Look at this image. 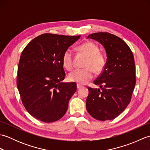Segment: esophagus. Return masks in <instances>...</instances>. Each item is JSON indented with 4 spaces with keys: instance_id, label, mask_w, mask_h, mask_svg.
<instances>
[{
    "instance_id": "obj_1",
    "label": "esophagus",
    "mask_w": 150,
    "mask_h": 150,
    "mask_svg": "<svg viewBox=\"0 0 150 150\" xmlns=\"http://www.w3.org/2000/svg\"><path fill=\"white\" fill-rule=\"evenodd\" d=\"M82 87V86L81 85H80V84H77V89H79V88H81Z\"/></svg>"
}]
</instances>
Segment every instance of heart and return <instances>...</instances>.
Returning <instances> with one entry per match:
<instances>
[{
	"instance_id": "heart-1",
	"label": "heart",
	"mask_w": 150,
	"mask_h": 150,
	"mask_svg": "<svg viewBox=\"0 0 150 150\" xmlns=\"http://www.w3.org/2000/svg\"><path fill=\"white\" fill-rule=\"evenodd\" d=\"M78 50L88 56L83 69H76L68 75V79L71 82L80 84H86L93 77V70L97 73L103 70L105 60L99 53V48L96 44L91 42H86L78 46ZM62 64L68 70H71L73 67V53L70 49L66 50L62 55ZM94 69L93 70V69Z\"/></svg>"
}]
</instances>
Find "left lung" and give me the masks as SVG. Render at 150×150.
Masks as SVG:
<instances>
[{
  "mask_svg": "<svg viewBox=\"0 0 150 150\" xmlns=\"http://www.w3.org/2000/svg\"><path fill=\"white\" fill-rule=\"evenodd\" d=\"M100 42L106 53V62L94 81L100 89L88 88L86 109L94 119L112 120L128 106L135 86V66L133 53L119 37L106 32L89 35L87 39Z\"/></svg>",
  "mask_w": 150,
  "mask_h": 150,
  "instance_id": "1",
  "label": "left lung"
}]
</instances>
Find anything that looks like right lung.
<instances>
[{
    "mask_svg": "<svg viewBox=\"0 0 150 150\" xmlns=\"http://www.w3.org/2000/svg\"><path fill=\"white\" fill-rule=\"evenodd\" d=\"M81 35L46 33L35 38L22 51L17 88L22 104L31 116L53 122L64 115L77 90L75 82L64 83L62 55Z\"/></svg>",
    "mask_w": 150,
    "mask_h": 150,
    "instance_id": "obj_1",
    "label": "right lung"
}]
</instances>
